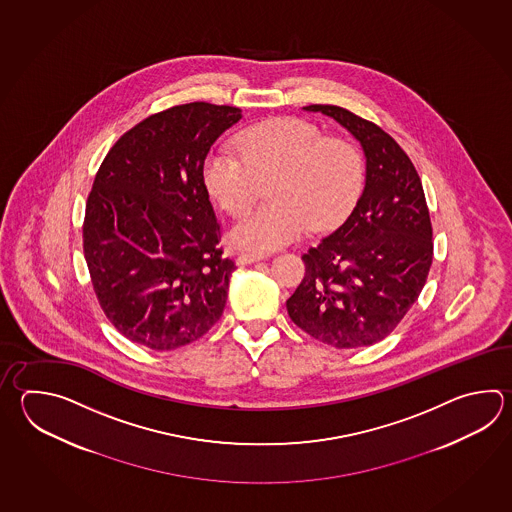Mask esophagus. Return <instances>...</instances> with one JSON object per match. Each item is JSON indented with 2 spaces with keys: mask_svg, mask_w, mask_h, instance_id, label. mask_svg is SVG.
<instances>
[{
  "mask_svg": "<svg viewBox=\"0 0 512 512\" xmlns=\"http://www.w3.org/2000/svg\"><path fill=\"white\" fill-rule=\"evenodd\" d=\"M264 259L262 253H251V251H242L239 257H237V264L244 266V264H251V262H257Z\"/></svg>",
  "mask_w": 512,
  "mask_h": 512,
  "instance_id": "1",
  "label": "esophagus"
}]
</instances>
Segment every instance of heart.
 <instances>
[{
	"instance_id": "1",
	"label": "heart",
	"mask_w": 512,
	"mask_h": 512,
	"mask_svg": "<svg viewBox=\"0 0 512 512\" xmlns=\"http://www.w3.org/2000/svg\"><path fill=\"white\" fill-rule=\"evenodd\" d=\"M209 149L202 182L209 197L231 217H240L268 182L266 206L240 220L231 240L250 250L270 251L299 239L310 228H335L352 211L365 180V160L350 138L324 135L306 118L281 116Z\"/></svg>"
}]
</instances>
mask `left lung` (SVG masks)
I'll list each match as a JSON object with an SVG mask.
<instances>
[{
  "label": "left lung",
  "mask_w": 512,
  "mask_h": 512,
  "mask_svg": "<svg viewBox=\"0 0 512 512\" xmlns=\"http://www.w3.org/2000/svg\"><path fill=\"white\" fill-rule=\"evenodd\" d=\"M306 111L332 116L361 142L366 184L343 226L303 255L304 277L288 315L335 348L376 345L392 334L427 282L432 222L416 167L392 136L339 105Z\"/></svg>",
  "instance_id": "1"
}]
</instances>
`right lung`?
I'll list each match as a JSON object with an SVG mask.
<instances>
[{
	"mask_svg": "<svg viewBox=\"0 0 512 512\" xmlns=\"http://www.w3.org/2000/svg\"><path fill=\"white\" fill-rule=\"evenodd\" d=\"M239 107L175 105L116 140L87 197L84 255L96 299L120 334L175 350L224 312L233 270L202 162Z\"/></svg>",
	"mask_w": 512,
	"mask_h": 512,
	"instance_id": "add662e5",
	"label": "right lung"
}]
</instances>
